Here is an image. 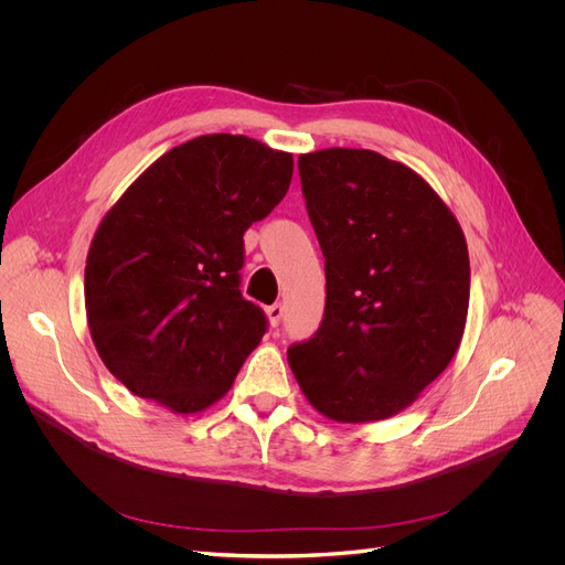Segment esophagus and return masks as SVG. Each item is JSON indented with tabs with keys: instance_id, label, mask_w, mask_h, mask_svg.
Masks as SVG:
<instances>
[{
	"instance_id": "obj_1",
	"label": "esophagus",
	"mask_w": 565,
	"mask_h": 565,
	"mask_svg": "<svg viewBox=\"0 0 565 565\" xmlns=\"http://www.w3.org/2000/svg\"><path fill=\"white\" fill-rule=\"evenodd\" d=\"M265 313H267V318H270V324L273 328H277V324L281 322V318H284V307L277 302V305H273V307H267L265 309Z\"/></svg>"
}]
</instances>
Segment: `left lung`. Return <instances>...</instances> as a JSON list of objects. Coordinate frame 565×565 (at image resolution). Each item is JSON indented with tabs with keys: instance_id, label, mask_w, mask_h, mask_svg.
Listing matches in <instances>:
<instances>
[{
	"instance_id": "1",
	"label": "left lung",
	"mask_w": 565,
	"mask_h": 565,
	"mask_svg": "<svg viewBox=\"0 0 565 565\" xmlns=\"http://www.w3.org/2000/svg\"><path fill=\"white\" fill-rule=\"evenodd\" d=\"M324 256L318 332L288 348L309 403L328 419H390L419 398L460 345L469 256L454 213L419 173L364 148L298 160Z\"/></svg>"
}]
</instances>
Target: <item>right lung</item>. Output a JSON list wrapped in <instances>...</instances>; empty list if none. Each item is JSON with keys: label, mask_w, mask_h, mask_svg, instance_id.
<instances>
[{"label": "right lung", "mask_w": 565, "mask_h": 565, "mask_svg": "<svg viewBox=\"0 0 565 565\" xmlns=\"http://www.w3.org/2000/svg\"><path fill=\"white\" fill-rule=\"evenodd\" d=\"M290 178V153L203 135L158 158L103 217L84 267L86 320L135 396L194 414L231 390L267 330L241 292L243 235Z\"/></svg>", "instance_id": "right-lung-1"}]
</instances>
